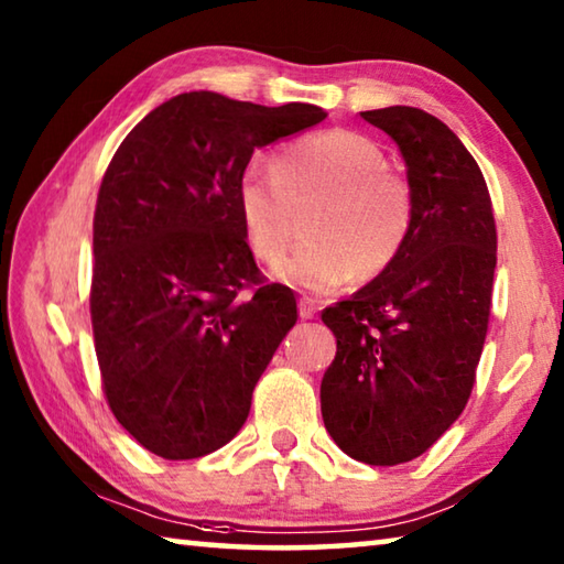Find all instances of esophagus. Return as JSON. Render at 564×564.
<instances>
[{"mask_svg": "<svg viewBox=\"0 0 564 564\" xmlns=\"http://www.w3.org/2000/svg\"><path fill=\"white\" fill-rule=\"evenodd\" d=\"M318 311H321V305H318V301H316V299H308V295H303V299L299 301V313H301V318H313V316H316Z\"/></svg>", "mask_w": 564, "mask_h": 564, "instance_id": "esophagus-1", "label": "esophagus"}]
</instances>
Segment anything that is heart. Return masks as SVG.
Returning a JSON list of instances; mask_svg holds the SVG:
<instances>
[{"label":"heart","mask_w":564,"mask_h":564,"mask_svg":"<svg viewBox=\"0 0 564 564\" xmlns=\"http://www.w3.org/2000/svg\"><path fill=\"white\" fill-rule=\"evenodd\" d=\"M234 204L253 259L275 269L295 236V212L313 206L299 253L281 275L308 291H336L356 271L373 279L393 263L413 226L408 181L356 131L330 129L283 147L271 171L246 166Z\"/></svg>","instance_id":"b5f03b06"}]
</instances>
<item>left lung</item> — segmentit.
<instances>
[{
	"mask_svg": "<svg viewBox=\"0 0 564 564\" xmlns=\"http://www.w3.org/2000/svg\"><path fill=\"white\" fill-rule=\"evenodd\" d=\"M360 117L405 159L413 226L383 273L321 313L338 340L321 413L352 460L400 465L433 447L473 393L498 231L480 166L441 119L413 107Z\"/></svg>",
	"mask_w": 564,
	"mask_h": 564,
	"instance_id": "obj_1",
	"label": "left lung"
}]
</instances>
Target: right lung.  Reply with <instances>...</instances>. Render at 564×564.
<instances>
[{"mask_svg":"<svg viewBox=\"0 0 564 564\" xmlns=\"http://www.w3.org/2000/svg\"><path fill=\"white\" fill-rule=\"evenodd\" d=\"M326 117L188 91L113 154L94 212V348L113 417L149 453L194 460L246 423L299 311L256 265L234 188L253 149Z\"/></svg>","mask_w":564,"mask_h":564,"instance_id":"obj_1","label":"right lung"}]
</instances>
